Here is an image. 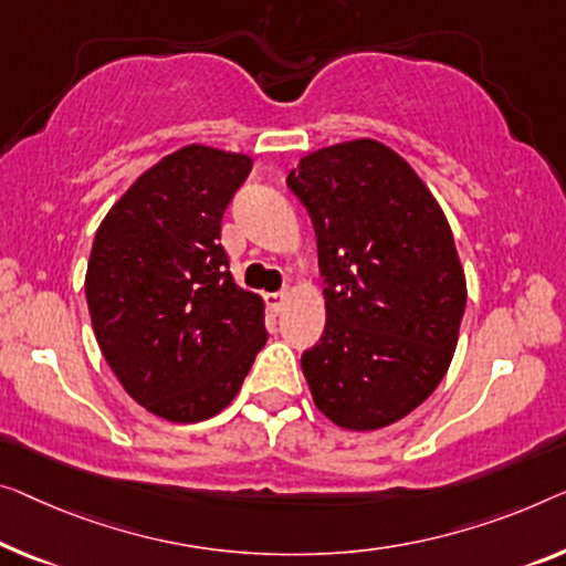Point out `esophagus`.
<instances>
[{
    "mask_svg": "<svg viewBox=\"0 0 566 566\" xmlns=\"http://www.w3.org/2000/svg\"><path fill=\"white\" fill-rule=\"evenodd\" d=\"M290 297H292V290H290V286H284V290H280V292L266 294V305L272 307V310L276 312V315H280L286 302H290Z\"/></svg>",
    "mask_w": 566,
    "mask_h": 566,
    "instance_id": "obj_1",
    "label": "esophagus"
}]
</instances>
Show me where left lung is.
<instances>
[{"label": "left lung", "instance_id": "1", "mask_svg": "<svg viewBox=\"0 0 566 566\" xmlns=\"http://www.w3.org/2000/svg\"><path fill=\"white\" fill-rule=\"evenodd\" d=\"M315 226L325 331L302 353L312 401L343 429L411 415L458 348L468 286L450 223L407 159L376 139L310 151L286 175Z\"/></svg>", "mask_w": 566, "mask_h": 566}]
</instances>
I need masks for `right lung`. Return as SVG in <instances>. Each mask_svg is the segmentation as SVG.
<instances>
[{
    "label": "right lung",
    "instance_id": "right-lung-1",
    "mask_svg": "<svg viewBox=\"0 0 566 566\" xmlns=\"http://www.w3.org/2000/svg\"><path fill=\"white\" fill-rule=\"evenodd\" d=\"M251 157L188 145L142 172L101 221L86 272L98 348L155 417L192 424L239 394L264 348V300L241 290L221 221Z\"/></svg>",
    "mask_w": 566,
    "mask_h": 566
}]
</instances>
